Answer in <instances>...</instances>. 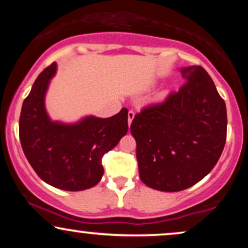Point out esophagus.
<instances>
[{"label":"esophagus","instance_id":"obj_1","mask_svg":"<svg viewBox=\"0 0 248 248\" xmlns=\"http://www.w3.org/2000/svg\"><path fill=\"white\" fill-rule=\"evenodd\" d=\"M134 116H135V113L133 112V110H129V112H128V124H132V122H133V120H134Z\"/></svg>","mask_w":248,"mask_h":248}]
</instances>
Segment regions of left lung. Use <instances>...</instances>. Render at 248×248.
<instances>
[{
  "label": "left lung",
  "mask_w": 248,
  "mask_h": 248,
  "mask_svg": "<svg viewBox=\"0 0 248 248\" xmlns=\"http://www.w3.org/2000/svg\"><path fill=\"white\" fill-rule=\"evenodd\" d=\"M179 71L186 84L142 109L130 126L141 181L158 191L198 183L217 164L226 141V105L211 77L202 66Z\"/></svg>",
  "instance_id": "left-lung-1"
}]
</instances>
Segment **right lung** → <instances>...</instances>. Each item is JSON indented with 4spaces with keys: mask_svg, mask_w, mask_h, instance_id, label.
Instances as JSON below:
<instances>
[{
    "mask_svg": "<svg viewBox=\"0 0 248 248\" xmlns=\"http://www.w3.org/2000/svg\"><path fill=\"white\" fill-rule=\"evenodd\" d=\"M56 72L57 62H52L37 77L23 101L19 140L25 157L45 183L81 191L100 182L101 158L127 134L128 110L122 108L110 118L86 115L70 124L52 120L45 96Z\"/></svg>",
    "mask_w": 248,
    "mask_h": 248,
    "instance_id": "add662e5",
    "label": "right lung"
}]
</instances>
